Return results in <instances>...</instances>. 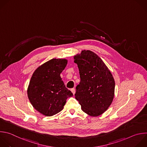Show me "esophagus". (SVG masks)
<instances>
[{"mask_svg": "<svg viewBox=\"0 0 147 147\" xmlns=\"http://www.w3.org/2000/svg\"><path fill=\"white\" fill-rule=\"evenodd\" d=\"M71 92L73 93V94H75L76 90H75V89H74V88H72V89H71Z\"/></svg>", "mask_w": 147, "mask_h": 147, "instance_id": "34e87169", "label": "esophagus"}]
</instances>
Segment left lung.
<instances>
[{"label":"left lung","instance_id":"1","mask_svg":"<svg viewBox=\"0 0 147 147\" xmlns=\"http://www.w3.org/2000/svg\"><path fill=\"white\" fill-rule=\"evenodd\" d=\"M80 82L76 86V99L86 114L96 117L111 105L114 96V79L105 63L95 53L82 51L74 57Z\"/></svg>","mask_w":147,"mask_h":147}]
</instances>
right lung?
Wrapping results in <instances>:
<instances>
[{
	"label": "right lung",
	"instance_id": "right-lung-1",
	"mask_svg": "<svg viewBox=\"0 0 147 147\" xmlns=\"http://www.w3.org/2000/svg\"><path fill=\"white\" fill-rule=\"evenodd\" d=\"M67 63L65 59H51L39 66L32 76L28 98L33 107L45 116H53L62 111L67 97L73 95L60 76Z\"/></svg>",
	"mask_w": 147,
	"mask_h": 147
}]
</instances>
